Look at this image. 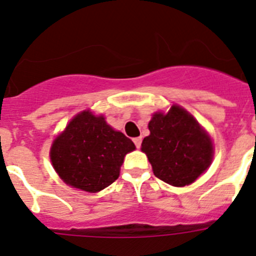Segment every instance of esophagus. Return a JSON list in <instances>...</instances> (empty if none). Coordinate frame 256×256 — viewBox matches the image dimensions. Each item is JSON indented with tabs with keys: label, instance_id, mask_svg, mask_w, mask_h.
Here are the masks:
<instances>
[{
	"label": "esophagus",
	"instance_id": "34e87169",
	"mask_svg": "<svg viewBox=\"0 0 256 256\" xmlns=\"http://www.w3.org/2000/svg\"><path fill=\"white\" fill-rule=\"evenodd\" d=\"M133 142H134L136 148H141V144H142V138H141V137H137V138H134V140H133Z\"/></svg>",
	"mask_w": 256,
	"mask_h": 256
}]
</instances>
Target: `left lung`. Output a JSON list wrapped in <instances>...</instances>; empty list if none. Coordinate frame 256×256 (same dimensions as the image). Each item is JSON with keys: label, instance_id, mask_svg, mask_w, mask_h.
Returning a JSON list of instances; mask_svg holds the SVG:
<instances>
[{"label": "left lung", "instance_id": "1", "mask_svg": "<svg viewBox=\"0 0 256 256\" xmlns=\"http://www.w3.org/2000/svg\"><path fill=\"white\" fill-rule=\"evenodd\" d=\"M150 136L141 150L148 158L154 174L172 186L195 182L212 164V141L206 130L183 108L155 112L148 123Z\"/></svg>", "mask_w": 256, "mask_h": 256}]
</instances>
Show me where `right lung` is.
<instances>
[{
    "instance_id": "right-lung-1",
    "label": "right lung",
    "mask_w": 256,
    "mask_h": 256,
    "mask_svg": "<svg viewBox=\"0 0 256 256\" xmlns=\"http://www.w3.org/2000/svg\"><path fill=\"white\" fill-rule=\"evenodd\" d=\"M136 148L102 115L79 112L55 138L50 151L52 165L66 184L98 192L118 180L124 156Z\"/></svg>"
}]
</instances>
